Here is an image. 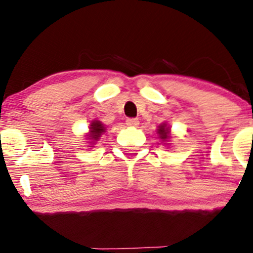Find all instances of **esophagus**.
<instances>
[{"instance_id": "esophagus-1", "label": "esophagus", "mask_w": 253, "mask_h": 253, "mask_svg": "<svg viewBox=\"0 0 253 253\" xmlns=\"http://www.w3.org/2000/svg\"><path fill=\"white\" fill-rule=\"evenodd\" d=\"M139 119H135V118H129L126 119V126H131V127H136L139 126Z\"/></svg>"}]
</instances>
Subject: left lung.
<instances>
[{"label":"left lung","instance_id":"obj_1","mask_svg":"<svg viewBox=\"0 0 253 253\" xmlns=\"http://www.w3.org/2000/svg\"><path fill=\"white\" fill-rule=\"evenodd\" d=\"M156 134L159 136V139L162 142H165L164 145H169V141L172 139L171 127H169V126H167V123L160 124L156 129Z\"/></svg>","mask_w":253,"mask_h":253}]
</instances>
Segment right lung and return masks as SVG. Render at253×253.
Returning <instances> with one entry per match:
<instances>
[{"instance_id":"add662e5","label":"right lung","mask_w":253,"mask_h":253,"mask_svg":"<svg viewBox=\"0 0 253 253\" xmlns=\"http://www.w3.org/2000/svg\"><path fill=\"white\" fill-rule=\"evenodd\" d=\"M106 130H107L106 126H104L101 121L93 119V121L89 123L88 132H86L87 142L91 145V147H89L88 145V147H92V145L97 144V141L101 139V136L104 134V132H106Z\"/></svg>"}]
</instances>
